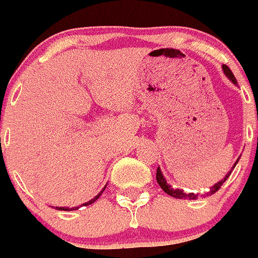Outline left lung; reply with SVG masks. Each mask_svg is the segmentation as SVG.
Segmentation results:
<instances>
[{"label":"left lung","instance_id":"left-lung-1","mask_svg":"<svg viewBox=\"0 0 258 258\" xmlns=\"http://www.w3.org/2000/svg\"><path fill=\"white\" fill-rule=\"evenodd\" d=\"M222 71H224L225 76H226V77L229 78V80H230L231 82L234 83V85H236V80H235V77H234L233 72L230 71V68H229V67H226L224 64V66H222ZM238 161H239V158H238V159H236L235 163H234L233 168H235V166H236V163H238ZM233 168H231V171H233ZM231 171H230V172H227V175L225 176L224 180L219 181L217 184H215V185H213V186H211V189L208 190V191L206 192L204 196H212V194H215V192L217 191V190H219L220 187L222 186V184H224L225 181L227 180V177L230 176ZM157 181H158V184H159V186L162 187V190H163L164 192H167L168 196L173 197V198H177V199H184V198L196 199V198H198V194H194V192H187V194H186V192H184V191H182V190L173 189V187L171 186V185L167 184L166 178L163 177V173H162V171H161V168H159V167H158V169H157Z\"/></svg>","mask_w":258,"mask_h":258}]
</instances>
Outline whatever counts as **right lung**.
<instances>
[{
  "instance_id": "obj_1",
  "label": "right lung",
  "mask_w": 258,
  "mask_h": 258,
  "mask_svg": "<svg viewBox=\"0 0 258 258\" xmlns=\"http://www.w3.org/2000/svg\"><path fill=\"white\" fill-rule=\"evenodd\" d=\"M106 187V186H105ZM105 187H104V189L103 190H101V191L100 192H99V194H97V196L96 197H95V198H92L91 199V201H89V202H87V203H85V204H82V206H89V204H92V203H94V202L95 201H97V198H99V197H100L101 196V192H103L104 191V190H105ZM57 208V207H56ZM59 210H62V211H74V210H77V207H73V208H68V207H60L59 208Z\"/></svg>"
}]
</instances>
